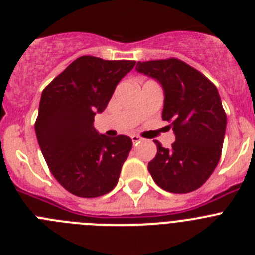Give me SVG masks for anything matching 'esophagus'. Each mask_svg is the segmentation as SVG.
Returning a JSON list of instances; mask_svg holds the SVG:
<instances>
[{
	"mask_svg": "<svg viewBox=\"0 0 255 255\" xmlns=\"http://www.w3.org/2000/svg\"><path fill=\"white\" fill-rule=\"evenodd\" d=\"M131 140H132V143H134V144H138V143H140L141 140H143V138H140L139 135H131Z\"/></svg>",
	"mask_w": 255,
	"mask_h": 255,
	"instance_id": "esophagus-1",
	"label": "esophagus"
}]
</instances>
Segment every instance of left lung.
I'll list each match as a JSON object with an SVG mask.
<instances>
[{
    "label": "left lung",
    "instance_id": "left-lung-1",
    "mask_svg": "<svg viewBox=\"0 0 255 255\" xmlns=\"http://www.w3.org/2000/svg\"><path fill=\"white\" fill-rule=\"evenodd\" d=\"M135 69L162 85V119L170 121L176 138L170 149L154 140L157 154L148 163V171L166 191L197 190L218 164L226 131L227 117L217 88L177 58L139 61Z\"/></svg>",
    "mask_w": 255,
    "mask_h": 255
}]
</instances>
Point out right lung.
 I'll return each mask as SVG.
<instances>
[{
	"instance_id": "right-lung-1",
	"label": "right lung",
	"mask_w": 255,
	"mask_h": 255,
	"mask_svg": "<svg viewBox=\"0 0 255 255\" xmlns=\"http://www.w3.org/2000/svg\"><path fill=\"white\" fill-rule=\"evenodd\" d=\"M134 66L135 61L82 56L42 92L35 121L38 144L52 175L76 197H101L119 181L131 139L107 138L93 123Z\"/></svg>"
}]
</instances>
